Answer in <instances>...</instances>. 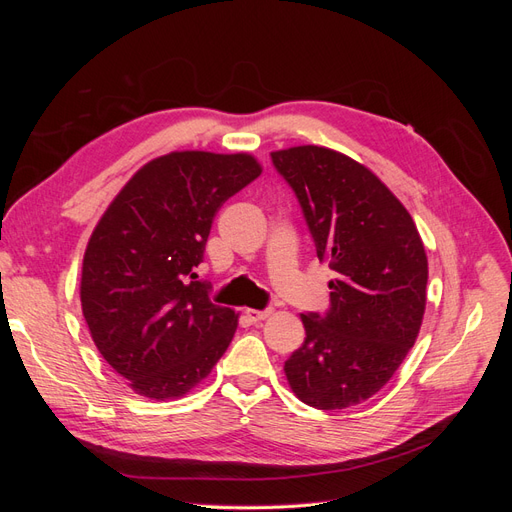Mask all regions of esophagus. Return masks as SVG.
<instances>
[{
    "label": "esophagus",
    "mask_w": 512,
    "mask_h": 512,
    "mask_svg": "<svg viewBox=\"0 0 512 512\" xmlns=\"http://www.w3.org/2000/svg\"><path fill=\"white\" fill-rule=\"evenodd\" d=\"M243 314L250 318V322H260V320H267L271 316V309H250V307H247Z\"/></svg>",
    "instance_id": "1"
}]
</instances>
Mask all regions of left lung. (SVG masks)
<instances>
[{"label": "left lung", "mask_w": 512, "mask_h": 512, "mask_svg": "<svg viewBox=\"0 0 512 512\" xmlns=\"http://www.w3.org/2000/svg\"><path fill=\"white\" fill-rule=\"evenodd\" d=\"M329 262V312L301 314L305 342L284 371L292 393L318 410L376 395L421 331L427 254L416 224L369 168L344 153L301 145L271 153Z\"/></svg>", "instance_id": "obj_1"}]
</instances>
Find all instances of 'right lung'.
<instances>
[{
    "instance_id": "1",
    "label": "right lung",
    "mask_w": 512,
    "mask_h": 512,
    "mask_svg": "<svg viewBox=\"0 0 512 512\" xmlns=\"http://www.w3.org/2000/svg\"><path fill=\"white\" fill-rule=\"evenodd\" d=\"M262 173L250 153L173 151L147 162L91 232L81 305L91 339L130 389L177 399L203 382L237 314L196 280L215 213Z\"/></svg>"
}]
</instances>
